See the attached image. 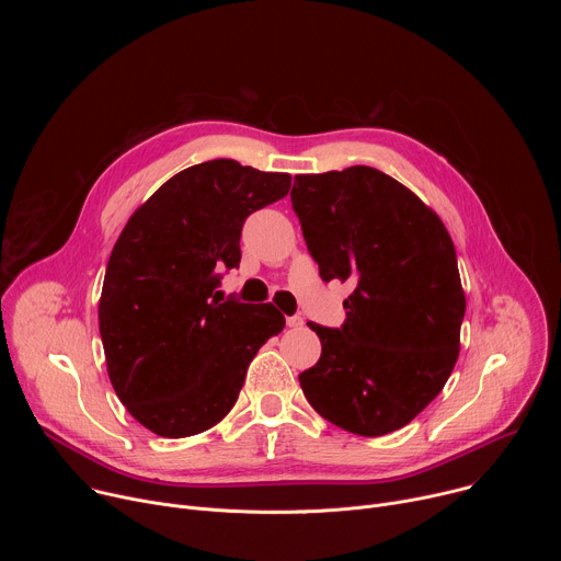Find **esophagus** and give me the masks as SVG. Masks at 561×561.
<instances>
[{
	"label": "esophagus",
	"mask_w": 561,
	"mask_h": 561,
	"mask_svg": "<svg viewBox=\"0 0 561 561\" xmlns=\"http://www.w3.org/2000/svg\"><path fill=\"white\" fill-rule=\"evenodd\" d=\"M286 324H288L290 329H299V327H304V319H301L299 314H293V317L286 319Z\"/></svg>",
	"instance_id": "34e87169"
}]
</instances>
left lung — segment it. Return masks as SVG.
I'll use <instances>...</instances> for the list:
<instances>
[{
	"label": "left lung",
	"instance_id": "8db88e82",
	"mask_svg": "<svg viewBox=\"0 0 561 561\" xmlns=\"http://www.w3.org/2000/svg\"><path fill=\"white\" fill-rule=\"evenodd\" d=\"M290 202L322 279L357 284L342 329L308 324L322 357L299 375L306 399L362 437L407 426L459 355L466 295L444 221L370 167L295 175Z\"/></svg>",
	"mask_w": 561,
	"mask_h": 561
}]
</instances>
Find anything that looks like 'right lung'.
Wrapping results in <instances>:
<instances>
[{"label": "right lung", "instance_id": "right-lung-1", "mask_svg": "<svg viewBox=\"0 0 561 561\" xmlns=\"http://www.w3.org/2000/svg\"><path fill=\"white\" fill-rule=\"evenodd\" d=\"M288 191V173L213 159L159 186L117 237L100 335L119 402L150 433L180 439L221 422L257 351L282 333L271 301H224L217 286L242 260L247 217Z\"/></svg>", "mask_w": 561, "mask_h": 561}]
</instances>
